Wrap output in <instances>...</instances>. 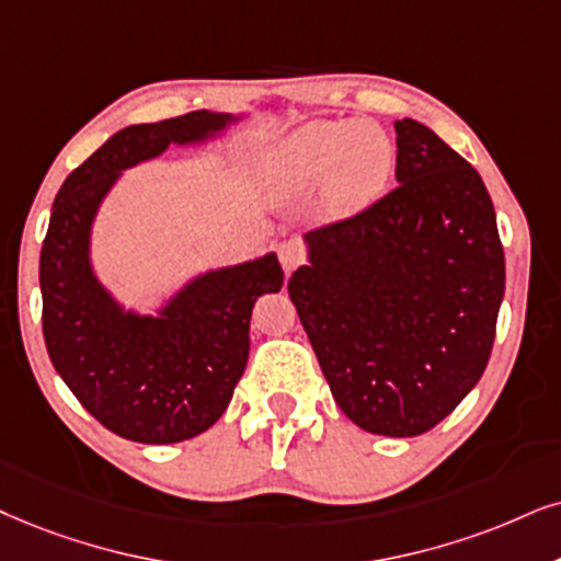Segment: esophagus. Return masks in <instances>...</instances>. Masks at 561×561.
Wrapping results in <instances>:
<instances>
[{"instance_id": "34e87169", "label": "esophagus", "mask_w": 561, "mask_h": 561, "mask_svg": "<svg viewBox=\"0 0 561 561\" xmlns=\"http://www.w3.org/2000/svg\"><path fill=\"white\" fill-rule=\"evenodd\" d=\"M279 264L285 268V274H293L297 266L302 264V248L300 243H295V240H287V243L279 245Z\"/></svg>"}]
</instances>
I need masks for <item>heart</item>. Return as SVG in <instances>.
<instances>
[{
	"instance_id": "b5f03b06",
	"label": "heart",
	"mask_w": 561,
	"mask_h": 561,
	"mask_svg": "<svg viewBox=\"0 0 561 561\" xmlns=\"http://www.w3.org/2000/svg\"><path fill=\"white\" fill-rule=\"evenodd\" d=\"M396 162V145L373 122H316L282 141L266 162L274 194L297 196L321 183L331 215L350 217L386 191Z\"/></svg>"
}]
</instances>
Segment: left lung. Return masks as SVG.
Masks as SVG:
<instances>
[{
	"instance_id": "1",
	"label": "left lung",
	"mask_w": 561,
	"mask_h": 561,
	"mask_svg": "<svg viewBox=\"0 0 561 561\" xmlns=\"http://www.w3.org/2000/svg\"><path fill=\"white\" fill-rule=\"evenodd\" d=\"M399 186L305 236L289 300L333 401L373 435L445 420L489 363L505 253L481 175L435 131L396 122Z\"/></svg>"
}]
</instances>
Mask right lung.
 Instances as JSON below:
<instances>
[{"label": "right lung", "instance_id": "add662e5", "mask_svg": "<svg viewBox=\"0 0 561 561\" xmlns=\"http://www.w3.org/2000/svg\"><path fill=\"white\" fill-rule=\"evenodd\" d=\"M236 118L191 111L126 126L61 183L41 248L48 357L77 401L118 437L168 445L202 435L225 414L251 350V310L279 293L274 253L188 282L158 316L124 310L90 266L95 211L122 170L170 145H196Z\"/></svg>", "mask_w": 561, "mask_h": 561}]
</instances>
